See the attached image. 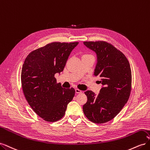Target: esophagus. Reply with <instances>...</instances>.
I'll return each instance as SVG.
<instances>
[{
    "mask_svg": "<svg viewBox=\"0 0 150 150\" xmlns=\"http://www.w3.org/2000/svg\"><path fill=\"white\" fill-rule=\"evenodd\" d=\"M75 91H76V93L77 94H79V93H82V91H81L80 89H77V88L75 89Z\"/></svg>",
    "mask_w": 150,
    "mask_h": 150,
    "instance_id": "34e87169",
    "label": "esophagus"
}]
</instances>
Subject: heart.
Masks as SVG:
<instances>
[{
  "mask_svg": "<svg viewBox=\"0 0 150 150\" xmlns=\"http://www.w3.org/2000/svg\"><path fill=\"white\" fill-rule=\"evenodd\" d=\"M86 55H88V54H85V55H84V56H86Z\"/></svg>",
  "mask_w": 150,
  "mask_h": 150,
  "instance_id": "1",
  "label": "heart"
}]
</instances>
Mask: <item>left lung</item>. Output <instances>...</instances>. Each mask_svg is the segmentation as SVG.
<instances>
[{
  "label": "left lung",
  "mask_w": 150,
  "mask_h": 150,
  "mask_svg": "<svg viewBox=\"0 0 150 150\" xmlns=\"http://www.w3.org/2000/svg\"><path fill=\"white\" fill-rule=\"evenodd\" d=\"M96 52L97 64L94 75L103 85L98 95L92 91L84 94L88 101L83 105L84 115L93 122L102 124L118 114L128 101L131 90V71L124 54L105 41L84 42Z\"/></svg>",
  "instance_id": "8db88e82"
}]
</instances>
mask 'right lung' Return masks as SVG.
<instances>
[{
  "label": "right lung",
  "instance_id": "1",
  "mask_svg": "<svg viewBox=\"0 0 150 150\" xmlns=\"http://www.w3.org/2000/svg\"><path fill=\"white\" fill-rule=\"evenodd\" d=\"M78 44L50 43L32 51L24 61L21 71L22 90L31 108L44 121L61 120L74 96V89L62 88L54 76L63 71Z\"/></svg>",
  "mask_w": 150,
  "mask_h": 150
}]
</instances>
